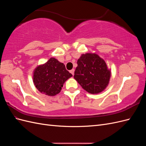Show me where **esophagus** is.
<instances>
[{"label": "esophagus", "mask_w": 146, "mask_h": 146, "mask_svg": "<svg viewBox=\"0 0 146 146\" xmlns=\"http://www.w3.org/2000/svg\"><path fill=\"white\" fill-rule=\"evenodd\" d=\"M70 72L72 74V76H74V69H72V70H70Z\"/></svg>", "instance_id": "esophagus-1"}]
</instances>
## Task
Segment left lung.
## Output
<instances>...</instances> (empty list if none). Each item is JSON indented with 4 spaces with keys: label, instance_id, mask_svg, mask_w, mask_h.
<instances>
[{
    "label": "left lung",
    "instance_id": "left-lung-1",
    "mask_svg": "<svg viewBox=\"0 0 146 146\" xmlns=\"http://www.w3.org/2000/svg\"><path fill=\"white\" fill-rule=\"evenodd\" d=\"M74 78L84 90L98 94L108 86L111 77L105 61L96 54H82L77 60Z\"/></svg>",
    "mask_w": 146,
    "mask_h": 146
}]
</instances>
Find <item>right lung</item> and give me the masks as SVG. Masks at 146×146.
I'll use <instances>...</instances> for the list:
<instances>
[{
    "label": "right lung",
    "instance_id": "obj_1",
    "mask_svg": "<svg viewBox=\"0 0 146 146\" xmlns=\"http://www.w3.org/2000/svg\"><path fill=\"white\" fill-rule=\"evenodd\" d=\"M72 76L63 63L55 58H50L46 63L35 68L33 80L39 92L48 96H54L59 93L64 83Z\"/></svg>",
    "mask_w": 146,
    "mask_h": 146
}]
</instances>
